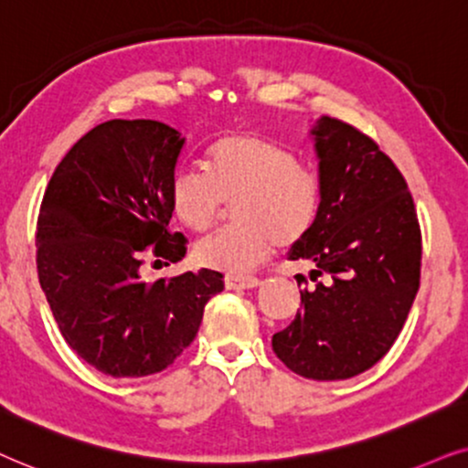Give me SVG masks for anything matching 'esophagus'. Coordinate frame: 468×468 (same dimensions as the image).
Returning <instances> with one entry per match:
<instances>
[{
    "label": "esophagus",
    "mask_w": 468,
    "mask_h": 468,
    "mask_svg": "<svg viewBox=\"0 0 468 468\" xmlns=\"http://www.w3.org/2000/svg\"><path fill=\"white\" fill-rule=\"evenodd\" d=\"M224 284H227V289H254V286L261 284L259 278L254 276H233V273H229L227 278H224Z\"/></svg>",
    "instance_id": "1"
}]
</instances>
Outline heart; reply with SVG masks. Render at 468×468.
<instances>
[{
  "label": "heart",
  "mask_w": 468,
  "mask_h": 468,
  "mask_svg": "<svg viewBox=\"0 0 468 468\" xmlns=\"http://www.w3.org/2000/svg\"><path fill=\"white\" fill-rule=\"evenodd\" d=\"M205 173L177 171L171 179V209L186 229L203 233L233 203L238 224L198 241L203 267L244 273L271 254L278 241L292 246L313 230L321 211L319 176L267 136L233 133L211 143Z\"/></svg>",
  "instance_id": "b5f03b06"
}]
</instances>
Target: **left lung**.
Instances as JSON below:
<instances>
[{
  "label": "left lung",
  "mask_w": 468,
  "mask_h": 468,
  "mask_svg": "<svg viewBox=\"0 0 468 468\" xmlns=\"http://www.w3.org/2000/svg\"><path fill=\"white\" fill-rule=\"evenodd\" d=\"M313 136L321 211L289 261L313 265L314 286L271 346L295 375L340 381L372 368L402 332L420 289L421 230L402 173L370 136L335 117H321Z\"/></svg>",
  "instance_id": "obj_1"
}]
</instances>
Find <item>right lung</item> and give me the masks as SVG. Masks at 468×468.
Instances as JSON below:
<instances>
[{"label": "right lung", "mask_w": 468, "mask_h": 468, "mask_svg": "<svg viewBox=\"0 0 468 468\" xmlns=\"http://www.w3.org/2000/svg\"><path fill=\"white\" fill-rule=\"evenodd\" d=\"M184 139L154 120H111L70 147L42 197L40 286L74 353L115 378L162 372L192 345L222 273L143 278L145 254L184 259L169 188Z\"/></svg>", "instance_id": "1"}]
</instances>
